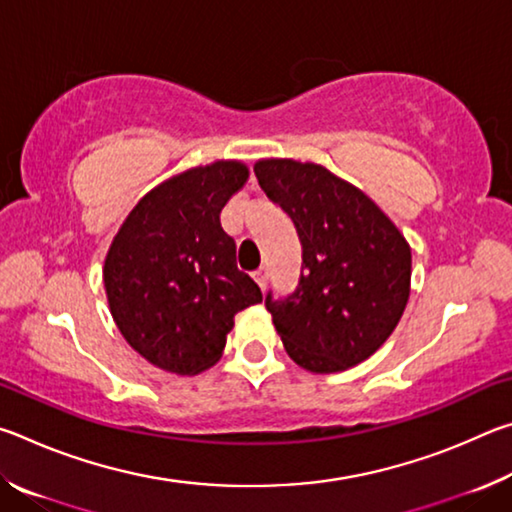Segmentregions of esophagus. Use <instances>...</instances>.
Returning a JSON list of instances; mask_svg holds the SVG:
<instances>
[{
  "label": "esophagus",
  "instance_id": "1",
  "mask_svg": "<svg viewBox=\"0 0 512 512\" xmlns=\"http://www.w3.org/2000/svg\"><path fill=\"white\" fill-rule=\"evenodd\" d=\"M253 277H255V282L259 284V289L266 291V284H268V268H266V266H259L257 271L253 273Z\"/></svg>",
  "mask_w": 512,
  "mask_h": 512
}]
</instances>
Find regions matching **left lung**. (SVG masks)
Here are the masks:
<instances>
[{
	"label": "left lung",
	"mask_w": 512,
	"mask_h": 512,
	"mask_svg": "<svg viewBox=\"0 0 512 512\" xmlns=\"http://www.w3.org/2000/svg\"><path fill=\"white\" fill-rule=\"evenodd\" d=\"M255 176L302 244L298 289L284 300L266 296L284 350L316 375L366 361L409 302V241L370 196L323 164L264 158Z\"/></svg>",
	"instance_id": "8db88e82"
}]
</instances>
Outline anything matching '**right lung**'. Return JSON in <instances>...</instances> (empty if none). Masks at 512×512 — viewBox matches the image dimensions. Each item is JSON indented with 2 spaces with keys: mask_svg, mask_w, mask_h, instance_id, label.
I'll return each mask as SVG.
<instances>
[{
  "mask_svg": "<svg viewBox=\"0 0 512 512\" xmlns=\"http://www.w3.org/2000/svg\"><path fill=\"white\" fill-rule=\"evenodd\" d=\"M248 176L241 160L171 176L140 198L112 239L103 264L110 314L155 368L187 377L212 368L237 311L262 302L221 228V210Z\"/></svg>",
  "mask_w": 512,
  "mask_h": 512,
  "instance_id": "1",
  "label": "right lung"
}]
</instances>
